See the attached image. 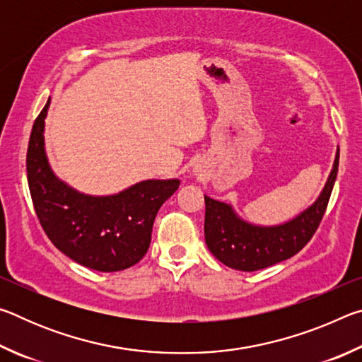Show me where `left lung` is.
Here are the masks:
<instances>
[{
  "mask_svg": "<svg viewBox=\"0 0 362 362\" xmlns=\"http://www.w3.org/2000/svg\"><path fill=\"white\" fill-rule=\"evenodd\" d=\"M339 173V148L326 185L311 206L279 225H255L244 220L231 204L204 194V238L212 255L240 272H257L291 259L302 250L320 226Z\"/></svg>",
  "mask_w": 362,
  "mask_h": 362,
  "instance_id": "obj_1",
  "label": "left lung"
}]
</instances>
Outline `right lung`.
I'll return each mask as SVG.
<instances>
[{"instance_id": "1", "label": "right lung", "mask_w": 362, "mask_h": 362, "mask_svg": "<svg viewBox=\"0 0 362 362\" xmlns=\"http://www.w3.org/2000/svg\"><path fill=\"white\" fill-rule=\"evenodd\" d=\"M51 99L36 118L27 151L30 194L42 230L60 252L95 272H121L144 259L153 222L179 188V179L142 180L107 196L78 192L49 164L45 119Z\"/></svg>"}]
</instances>
